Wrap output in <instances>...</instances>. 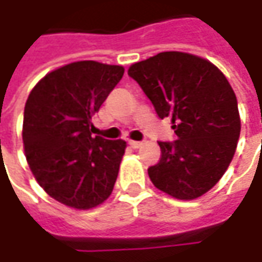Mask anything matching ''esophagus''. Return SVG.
Listing matches in <instances>:
<instances>
[{"label": "esophagus", "mask_w": 262, "mask_h": 262, "mask_svg": "<svg viewBox=\"0 0 262 262\" xmlns=\"http://www.w3.org/2000/svg\"><path fill=\"white\" fill-rule=\"evenodd\" d=\"M128 144L133 147V148H138V147L143 146V141H134V140H129Z\"/></svg>", "instance_id": "1"}]
</instances>
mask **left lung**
Masks as SVG:
<instances>
[{"label": "left lung", "mask_w": 262, "mask_h": 262, "mask_svg": "<svg viewBox=\"0 0 262 262\" xmlns=\"http://www.w3.org/2000/svg\"><path fill=\"white\" fill-rule=\"evenodd\" d=\"M160 119L172 118L175 141H160L148 167L153 185L178 200H195L226 172L241 134L237 100L225 74L204 58L160 52L129 67Z\"/></svg>", "instance_id": "1"}]
</instances>
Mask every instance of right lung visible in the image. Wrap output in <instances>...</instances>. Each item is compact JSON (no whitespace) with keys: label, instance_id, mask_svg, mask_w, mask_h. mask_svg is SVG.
I'll return each mask as SVG.
<instances>
[{"label":"right lung","instance_id":"obj_1","mask_svg":"<svg viewBox=\"0 0 262 262\" xmlns=\"http://www.w3.org/2000/svg\"><path fill=\"white\" fill-rule=\"evenodd\" d=\"M124 76V67L78 61L46 74L25 106L23 144L37 184L77 210L112 194L124 140L93 136L92 118Z\"/></svg>","mask_w":262,"mask_h":262}]
</instances>
